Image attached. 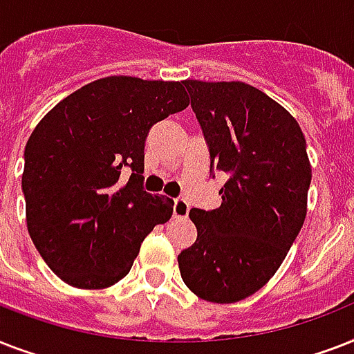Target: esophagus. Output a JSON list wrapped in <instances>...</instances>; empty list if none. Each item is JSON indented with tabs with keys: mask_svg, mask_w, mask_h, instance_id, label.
I'll return each mask as SVG.
<instances>
[{
	"mask_svg": "<svg viewBox=\"0 0 354 354\" xmlns=\"http://www.w3.org/2000/svg\"><path fill=\"white\" fill-rule=\"evenodd\" d=\"M172 213L176 218H185L189 215V202L185 198H174L172 204Z\"/></svg>",
	"mask_w": 354,
	"mask_h": 354,
	"instance_id": "1",
	"label": "esophagus"
}]
</instances>
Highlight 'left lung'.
<instances>
[{
	"instance_id": "1",
	"label": "left lung",
	"mask_w": 354,
	"mask_h": 354,
	"mask_svg": "<svg viewBox=\"0 0 354 354\" xmlns=\"http://www.w3.org/2000/svg\"><path fill=\"white\" fill-rule=\"evenodd\" d=\"M209 149L211 176H227L218 209L189 211L196 241L178 255L183 283L213 303L263 288L307 215L310 163L297 121L244 82L183 80Z\"/></svg>"
}]
</instances>
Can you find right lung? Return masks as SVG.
Returning a JSON list of instances; mask_svg holds the SVG:
<instances>
[{
    "instance_id": "1",
    "label": "right lung",
    "mask_w": 354,
    "mask_h": 354,
    "mask_svg": "<svg viewBox=\"0 0 354 354\" xmlns=\"http://www.w3.org/2000/svg\"><path fill=\"white\" fill-rule=\"evenodd\" d=\"M189 106L182 82L106 77L60 101L25 147L27 230L47 266L77 288H106L172 216L143 189L150 128Z\"/></svg>"
}]
</instances>
